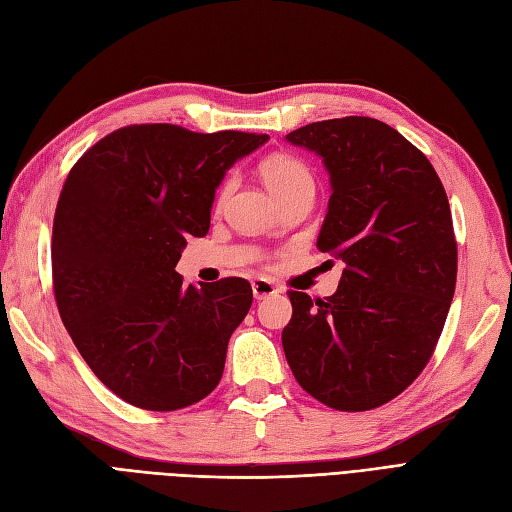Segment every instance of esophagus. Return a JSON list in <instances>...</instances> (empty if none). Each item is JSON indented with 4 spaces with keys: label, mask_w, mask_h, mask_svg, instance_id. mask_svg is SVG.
Segmentation results:
<instances>
[{
    "label": "esophagus",
    "mask_w": 512,
    "mask_h": 512,
    "mask_svg": "<svg viewBox=\"0 0 512 512\" xmlns=\"http://www.w3.org/2000/svg\"><path fill=\"white\" fill-rule=\"evenodd\" d=\"M252 292H254V299L262 301V299H267V297H273V294H277L280 290L273 286V282L265 280V277H258V280L252 282Z\"/></svg>",
    "instance_id": "1"
}]
</instances>
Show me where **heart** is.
<instances>
[{"mask_svg": "<svg viewBox=\"0 0 512 512\" xmlns=\"http://www.w3.org/2000/svg\"><path fill=\"white\" fill-rule=\"evenodd\" d=\"M260 177L265 181V185L277 203L301 190H314V177L309 173V168L299 158L288 156V153H273V156H269L267 160H262ZM232 185H235L232 179H226L222 183L220 194H218V205L224 203L226 196L232 190Z\"/></svg>", "mask_w": 512, "mask_h": 512, "instance_id": "1", "label": "heart"}]
</instances>
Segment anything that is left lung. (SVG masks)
<instances>
[{
    "label": "left lung",
    "mask_w": 512,
    "mask_h": 512,
    "mask_svg": "<svg viewBox=\"0 0 512 512\" xmlns=\"http://www.w3.org/2000/svg\"><path fill=\"white\" fill-rule=\"evenodd\" d=\"M286 141L327 168L331 198L316 245L346 265L331 297L290 292L288 365L324 406L378 408L425 369L453 301L446 192L423 153L378 119L307 123Z\"/></svg>",
    "instance_id": "1"
}]
</instances>
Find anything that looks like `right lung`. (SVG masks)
<instances>
[{
    "mask_svg": "<svg viewBox=\"0 0 512 512\" xmlns=\"http://www.w3.org/2000/svg\"><path fill=\"white\" fill-rule=\"evenodd\" d=\"M267 141L128 126L70 170L51 243L59 316L91 371L128 404L170 412L218 386L252 286L241 277L185 286L175 267L185 239L209 232L226 170Z\"/></svg>",
    "mask_w": 512,
    "mask_h": 512,
    "instance_id": "obj_1",
    "label": "right lung"
}]
</instances>
